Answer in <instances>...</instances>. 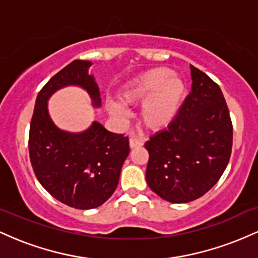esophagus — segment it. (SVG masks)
I'll list each match as a JSON object with an SVG mask.
<instances>
[{
	"instance_id": "34e87169",
	"label": "esophagus",
	"mask_w": 258,
	"mask_h": 258,
	"mask_svg": "<svg viewBox=\"0 0 258 258\" xmlns=\"http://www.w3.org/2000/svg\"><path fill=\"white\" fill-rule=\"evenodd\" d=\"M142 146H143V142L141 141V139L136 138V137H131L130 138V147L132 148H141Z\"/></svg>"
}]
</instances>
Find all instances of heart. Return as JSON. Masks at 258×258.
<instances>
[{
  "instance_id": "heart-1",
  "label": "heart",
  "mask_w": 258,
  "mask_h": 258,
  "mask_svg": "<svg viewBox=\"0 0 258 258\" xmlns=\"http://www.w3.org/2000/svg\"><path fill=\"white\" fill-rule=\"evenodd\" d=\"M186 96L184 81L172 75L167 68H154L137 76L125 86L120 93L123 104H141L139 120L149 131L166 128L176 119ZM110 110L115 116L125 117L122 105L111 103Z\"/></svg>"
}]
</instances>
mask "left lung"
<instances>
[{"label": "left lung", "instance_id": "1", "mask_svg": "<svg viewBox=\"0 0 258 258\" xmlns=\"http://www.w3.org/2000/svg\"><path fill=\"white\" fill-rule=\"evenodd\" d=\"M191 92L167 128L144 144L149 153L147 183L173 204L199 199L226 170L233 125L220 86L190 65Z\"/></svg>", "mask_w": 258, "mask_h": 258}]
</instances>
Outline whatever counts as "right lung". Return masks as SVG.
Wrapping results in <instances>:
<instances>
[{
    "instance_id": "obj_1",
    "label": "right lung",
    "mask_w": 258,
    "mask_h": 258,
    "mask_svg": "<svg viewBox=\"0 0 258 258\" xmlns=\"http://www.w3.org/2000/svg\"><path fill=\"white\" fill-rule=\"evenodd\" d=\"M91 65L76 59L41 88L29 131V155L38 182L53 198L79 210L96 209L111 197L130 153L128 137L109 132L99 122L82 133H69L49 117L47 100L68 85L81 86L93 105H100L98 86L88 75Z\"/></svg>"
}]
</instances>
